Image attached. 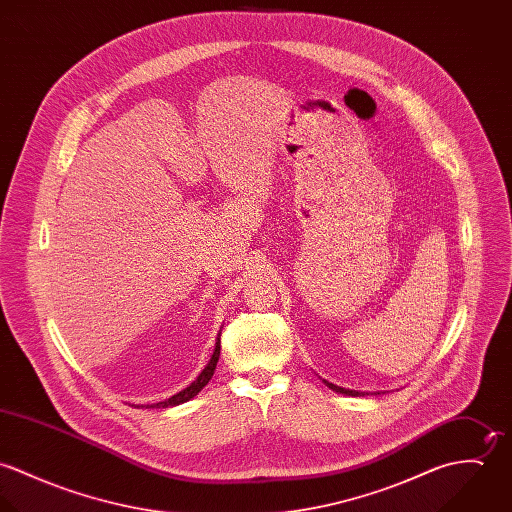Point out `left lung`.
I'll use <instances>...</instances> for the list:
<instances>
[{"label": "left lung", "instance_id": "8db88e82", "mask_svg": "<svg viewBox=\"0 0 512 512\" xmlns=\"http://www.w3.org/2000/svg\"><path fill=\"white\" fill-rule=\"evenodd\" d=\"M323 382H325V386H329L331 390H335V392H339V394H347V396H359V394H363V392H359V390L341 388V386H337V384H333V382H329V380H323Z\"/></svg>", "mask_w": 512, "mask_h": 512}]
</instances>
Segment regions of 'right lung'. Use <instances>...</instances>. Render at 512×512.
I'll return each instance as SVG.
<instances>
[{
  "instance_id": "right-lung-1",
  "label": "right lung",
  "mask_w": 512,
  "mask_h": 512,
  "mask_svg": "<svg viewBox=\"0 0 512 512\" xmlns=\"http://www.w3.org/2000/svg\"><path fill=\"white\" fill-rule=\"evenodd\" d=\"M220 357V335L219 339H217V343H215V351H213V357H211V361H209V365L203 368V372L197 376V380H193L185 390H181V392H177L175 396H171V398H167V400H163V402H157V404H153L151 408H169V406H179V404H183V402H187V400H191V398H195L207 384H209V380L213 378V374H215V368H217V363H219Z\"/></svg>"
}]
</instances>
